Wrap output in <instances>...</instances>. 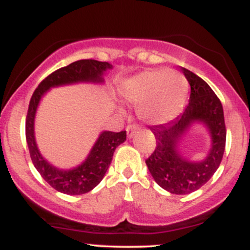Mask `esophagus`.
I'll use <instances>...</instances> for the list:
<instances>
[{"mask_svg":"<svg viewBox=\"0 0 250 250\" xmlns=\"http://www.w3.org/2000/svg\"><path fill=\"white\" fill-rule=\"evenodd\" d=\"M139 129V125H128L127 128H125V130H127V135L128 137H133V135L135 131Z\"/></svg>","mask_w":250,"mask_h":250,"instance_id":"1","label":"esophagus"}]
</instances>
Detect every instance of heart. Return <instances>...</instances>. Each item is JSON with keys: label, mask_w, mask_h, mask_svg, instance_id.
I'll return each mask as SVG.
<instances>
[{"label": "heart", "mask_w": 250, "mask_h": 250, "mask_svg": "<svg viewBox=\"0 0 250 250\" xmlns=\"http://www.w3.org/2000/svg\"><path fill=\"white\" fill-rule=\"evenodd\" d=\"M188 93L187 79L176 70L149 69L125 82L121 95L150 125H163L180 114Z\"/></svg>", "instance_id": "obj_1"}]
</instances>
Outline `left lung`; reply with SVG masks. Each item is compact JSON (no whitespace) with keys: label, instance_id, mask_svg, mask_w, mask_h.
<instances>
[{"label":"left lung","instance_id":"obj_1","mask_svg":"<svg viewBox=\"0 0 250 250\" xmlns=\"http://www.w3.org/2000/svg\"><path fill=\"white\" fill-rule=\"evenodd\" d=\"M181 70L190 84L189 103L174 121L150 127L156 148L146 165L160 187L171 194L185 195L200 189L217 170L225 153L227 133L222 104L213 89L190 70ZM195 123L208 129L212 142L208 156L201 162L186 159L177 149L183 135Z\"/></svg>","mask_w":250,"mask_h":250}]
</instances>
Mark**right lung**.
<instances>
[{"label": "right lung", "instance_id": "add662e5", "mask_svg": "<svg viewBox=\"0 0 250 250\" xmlns=\"http://www.w3.org/2000/svg\"><path fill=\"white\" fill-rule=\"evenodd\" d=\"M113 65L108 62H100L96 60H80L70 63L51 73L40 83L35 89L29 102L27 120H25V139L33 165L35 166L41 176L54 189L63 194L81 195L90 191L101 182L109 166L115 149L125 141V130L120 133L114 131H102L95 145L91 148L87 159L75 168L60 169L50 165L37 148L35 140V115L40 101L50 88L60 85L74 84V83L89 82L102 83L105 71L111 69Z\"/></svg>", "mask_w": 250, "mask_h": 250}]
</instances>
